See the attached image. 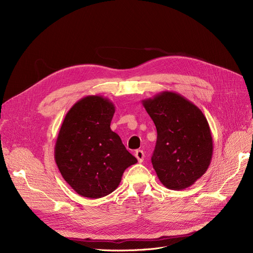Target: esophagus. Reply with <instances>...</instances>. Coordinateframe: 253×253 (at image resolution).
I'll return each mask as SVG.
<instances>
[{
  "label": "esophagus",
  "mask_w": 253,
  "mask_h": 253,
  "mask_svg": "<svg viewBox=\"0 0 253 253\" xmlns=\"http://www.w3.org/2000/svg\"><path fill=\"white\" fill-rule=\"evenodd\" d=\"M134 156L136 157V159H137L139 163H141V162L143 161V159H144V153H143V151H141V150H136L135 153H134Z\"/></svg>",
  "instance_id": "34e87169"
}]
</instances>
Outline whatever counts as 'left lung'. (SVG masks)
I'll return each mask as SVG.
<instances>
[{
    "label": "left lung",
    "mask_w": 253,
    "mask_h": 253,
    "mask_svg": "<svg viewBox=\"0 0 253 253\" xmlns=\"http://www.w3.org/2000/svg\"><path fill=\"white\" fill-rule=\"evenodd\" d=\"M142 105L157 128L152 164L170 190H184L207 171L213 141L207 119L192 101L176 92L163 91Z\"/></svg>",
    "instance_id": "8db88e82"
}]
</instances>
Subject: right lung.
<instances>
[{"label": "right lung", "instance_id": "right-lung-1", "mask_svg": "<svg viewBox=\"0 0 253 253\" xmlns=\"http://www.w3.org/2000/svg\"><path fill=\"white\" fill-rule=\"evenodd\" d=\"M115 105L88 95L66 113L55 142L54 158L64 180L80 196L98 199L113 193L124 171L137 162L111 129Z\"/></svg>", "mask_w": 253, "mask_h": 253}]
</instances>
